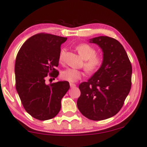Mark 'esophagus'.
<instances>
[{"label": "esophagus", "instance_id": "1", "mask_svg": "<svg viewBox=\"0 0 147 147\" xmlns=\"http://www.w3.org/2000/svg\"><path fill=\"white\" fill-rule=\"evenodd\" d=\"M70 87H71V88H74L76 87V85L74 84H72V83H70Z\"/></svg>", "mask_w": 147, "mask_h": 147}]
</instances>
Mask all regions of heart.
<instances>
[{"instance_id":"1","label":"heart","mask_w":147,"mask_h":147,"mask_svg":"<svg viewBox=\"0 0 147 147\" xmlns=\"http://www.w3.org/2000/svg\"><path fill=\"white\" fill-rule=\"evenodd\" d=\"M76 50L84 60V67L89 73H94L100 68L103 63V58L97 55L96 49L87 44H81L76 46ZM65 52V49L61 50L59 55V62H62L63 56ZM84 76V73L78 69L67 68L61 73V77L63 80L69 82H75L81 79Z\"/></svg>"}]
</instances>
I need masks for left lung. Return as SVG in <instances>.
<instances>
[{
    "instance_id": "1",
    "label": "left lung",
    "mask_w": 147,
    "mask_h": 147,
    "mask_svg": "<svg viewBox=\"0 0 147 147\" xmlns=\"http://www.w3.org/2000/svg\"><path fill=\"white\" fill-rule=\"evenodd\" d=\"M103 51V63L87 82L79 85L77 100L80 113L88 119L100 121L114 116L123 105L131 88L132 65L122 45L113 38L90 40Z\"/></svg>"
}]
</instances>
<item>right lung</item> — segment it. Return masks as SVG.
I'll list each match as a JSON object with an SVG mask.
<instances>
[{"instance_id": "add662e5", "label": "right lung", "mask_w": 147, "mask_h": 147, "mask_svg": "<svg viewBox=\"0 0 147 147\" xmlns=\"http://www.w3.org/2000/svg\"><path fill=\"white\" fill-rule=\"evenodd\" d=\"M66 37L41 33L31 36L20 47L15 60L16 89L24 108L34 118H54L70 85L67 81L47 85V75L57 78L60 46Z\"/></svg>"}]
</instances>
